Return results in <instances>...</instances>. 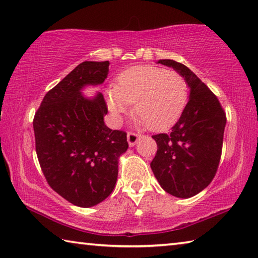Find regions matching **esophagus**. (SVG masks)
Returning a JSON list of instances; mask_svg holds the SVG:
<instances>
[{
	"label": "esophagus",
	"instance_id": "obj_1",
	"mask_svg": "<svg viewBox=\"0 0 258 258\" xmlns=\"http://www.w3.org/2000/svg\"><path fill=\"white\" fill-rule=\"evenodd\" d=\"M138 139H139V135L135 134V133H128L127 140H128V144H129L130 147H133V146L137 144Z\"/></svg>",
	"mask_w": 258,
	"mask_h": 258
}]
</instances>
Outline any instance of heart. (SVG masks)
<instances>
[{
	"mask_svg": "<svg viewBox=\"0 0 258 258\" xmlns=\"http://www.w3.org/2000/svg\"><path fill=\"white\" fill-rule=\"evenodd\" d=\"M108 108L115 119L134 104L135 123L154 131L172 127L188 100L187 82L177 72L156 66H135L121 73L114 87L105 91Z\"/></svg>",
	"mask_w": 258,
	"mask_h": 258,
	"instance_id": "obj_1",
	"label": "heart"
}]
</instances>
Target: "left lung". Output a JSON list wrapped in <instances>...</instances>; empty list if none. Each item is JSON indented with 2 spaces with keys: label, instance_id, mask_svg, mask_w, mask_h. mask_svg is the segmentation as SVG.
Wrapping results in <instances>:
<instances>
[{
  "label": "left lung",
  "instance_id": "obj_1",
  "mask_svg": "<svg viewBox=\"0 0 258 258\" xmlns=\"http://www.w3.org/2000/svg\"><path fill=\"white\" fill-rule=\"evenodd\" d=\"M158 64L172 67L187 82L188 102L168 134L154 135L156 156L150 167L164 191L187 199L205 189L219 166L226 113L219 100L186 67L172 59Z\"/></svg>",
  "mask_w": 258,
  "mask_h": 258
}]
</instances>
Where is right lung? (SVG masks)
<instances>
[{
    "label": "right lung",
    "instance_id": "obj_1",
    "mask_svg": "<svg viewBox=\"0 0 258 258\" xmlns=\"http://www.w3.org/2000/svg\"><path fill=\"white\" fill-rule=\"evenodd\" d=\"M108 60L83 61L47 92L33 119L36 152L48 184L74 206L90 208L105 200L115 186L119 157L128 149L127 134L104 123L108 108L98 92Z\"/></svg>",
    "mask_w": 258,
    "mask_h": 258
}]
</instances>
